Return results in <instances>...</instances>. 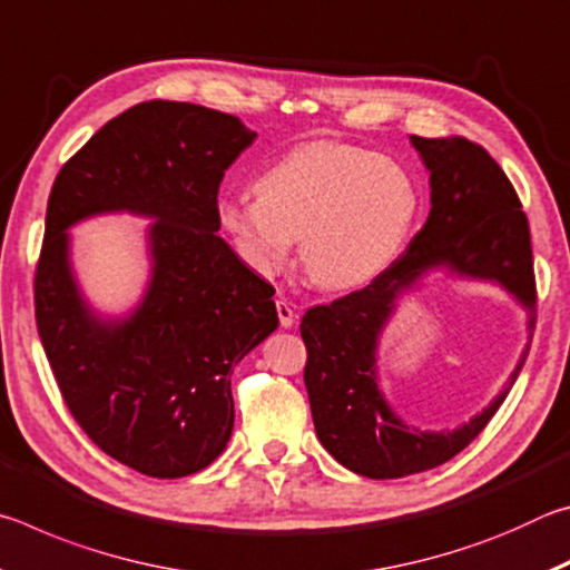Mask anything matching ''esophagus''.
Here are the masks:
<instances>
[{
  "label": "esophagus",
  "instance_id": "esophagus-1",
  "mask_svg": "<svg viewBox=\"0 0 570 570\" xmlns=\"http://www.w3.org/2000/svg\"><path fill=\"white\" fill-rule=\"evenodd\" d=\"M276 314H278V324H282L284 330H288V326L296 322L294 308L286 302V298H276Z\"/></svg>",
  "mask_w": 570,
  "mask_h": 570
}]
</instances>
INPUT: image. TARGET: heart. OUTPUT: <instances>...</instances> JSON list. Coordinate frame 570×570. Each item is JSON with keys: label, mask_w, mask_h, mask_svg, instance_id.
<instances>
[{"label": "heart", "mask_w": 570, "mask_h": 570, "mask_svg": "<svg viewBox=\"0 0 570 570\" xmlns=\"http://www.w3.org/2000/svg\"><path fill=\"white\" fill-rule=\"evenodd\" d=\"M422 210L400 160L352 142L288 150L256 180V196H220L216 220L250 272L274 276L298 238V262L324 292L370 284L402 254Z\"/></svg>", "instance_id": "b5f03b06"}]
</instances>
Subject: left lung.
<instances>
[{"label":"left lung","instance_id":"1","mask_svg":"<svg viewBox=\"0 0 570 570\" xmlns=\"http://www.w3.org/2000/svg\"><path fill=\"white\" fill-rule=\"evenodd\" d=\"M430 170V216L404 254L360 292L308 308L304 384L316 438L356 475L392 480L432 470L455 458L493 420L523 370L530 344L503 392L455 430H417L390 407L380 390L377 346L397 298L428 272L493 282L528 312L535 326V276L528 218L513 183L468 138L410 135Z\"/></svg>","mask_w":570,"mask_h":570}]
</instances>
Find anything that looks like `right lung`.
I'll return each instance as SVG.
<instances>
[{
	"instance_id": "obj_1",
	"label": "right lung",
	"mask_w": 570,
	"mask_h": 570,
	"mask_svg": "<svg viewBox=\"0 0 570 570\" xmlns=\"http://www.w3.org/2000/svg\"><path fill=\"white\" fill-rule=\"evenodd\" d=\"M254 138L234 115L140 102L65 163L47 200L37 332L77 424L142 475L186 478L226 450L230 374L278 326L274 286L216 234L218 186ZM122 209L154 218L151 282L105 321L76 286L66 228Z\"/></svg>"
}]
</instances>
